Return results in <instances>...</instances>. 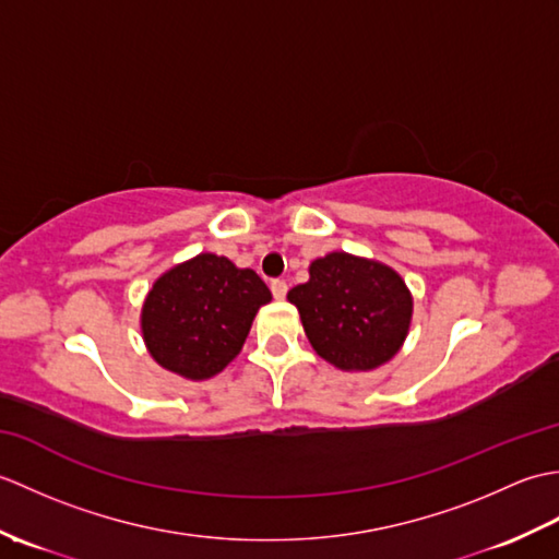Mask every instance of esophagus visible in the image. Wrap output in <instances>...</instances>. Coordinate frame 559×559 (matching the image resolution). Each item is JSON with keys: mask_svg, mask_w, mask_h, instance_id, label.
<instances>
[{"mask_svg": "<svg viewBox=\"0 0 559 559\" xmlns=\"http://www.w3.org/2000/svg\"><path fill=\"white\" fill-rule=\"evenodd\" d=\"M271 293H273V298H276V300H283V298H286V293H288V283L281 281V278L271 281Z\"/></svg>", "mask_w": 559, "mask_h": 559, "instance_id": "1", "label": "esophagus"}]
</instances>
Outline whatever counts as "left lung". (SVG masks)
Returning a JSON list of instances; mask_svg holds the SVG:
<instances>
[{
    "instance_id": "1",
    "label": "left lung",
    "mask_w": 559,
    "mask_h": 559,
    "mask_svg": "<svg viewBox=\"0 0 559 559\" xmlns=\"http://www.w3.org/2000/svg\"><path fill=\"white\" fill-rule=\"evenodd\" d=\"M317 355L338 370L367 372L389 362L408 336L413 298L382 261L331 252L310 264V281L288 293Z\"/></svg>"
}]
</instances>
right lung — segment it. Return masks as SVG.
I'll list each match as a JSON object with an SVG mask.
<instances>
[{"label":"right lung","mask_w":559,"mask_h":559,"mask_svg":"<svg viewBox=\"0 0 559 559\" xmlns=\"http://www.w3.org/2000/svg\"><path fill=\"white\" fill-rule=\"evenodd\" d=\"M271 290L228 257L197 254L165 271L141 307V334L165 370L192 382L223 372L242 350Z\"/></svg>","instance_id":"obj_1"}]
</instances>
